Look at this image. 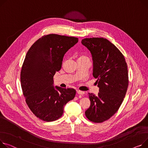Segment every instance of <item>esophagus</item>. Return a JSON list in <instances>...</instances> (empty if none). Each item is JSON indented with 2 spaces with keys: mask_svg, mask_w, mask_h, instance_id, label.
<instances>
[{
  "mask_svg": "<svg viewBox=\"0 0 148 148\" xmlns=\"http://www.w3.org/2000/svg\"><path fill=\"white\" fill-rule=\"evenodd\" d=\"M76 92H77V93L78 94H80V95H83V94L84 93V92L83 91H81V90H77Z\"/></svg>",
  "mask_w": 148,
  "mask_h": 148,
  "instance_id": "esophagus-1",
  "label": "esophagus"
}]
</instances>
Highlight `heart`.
<instances>
[{
  "instance_id": "b5f03b06",
  "label": "heart",
  "mask_w": 148,
  "mask_h": 148,
  "mask_svg": "<svg viewBox=\"0 0 148 148\" xmlns=\"http://www.w3.org/2000/svg\"><path fill=\"white\" fill-rule=\"evenodd\" d=\"M85 58H88L86 56H85V55H81L79 58H78V60H82V59H85Z\"/></svg>"
}]
</instances>
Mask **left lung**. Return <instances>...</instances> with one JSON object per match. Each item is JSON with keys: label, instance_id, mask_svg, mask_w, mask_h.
<instances>
[{"label": "left lung", "instance_id": "obj_1", "mask_svg": "<svg viewBox=\"0 0 148 148\" xmlns=\"http://www.w3.org/2000/svg\"><path fill=\"white\" fill-rule=\"evenodd\" d=\"M82 43L92 53L93 75L99 87L97 95L88 93L90 106L85 115L90 121L101 123L112 116L124 100L129 86L127 65L119 49L106 38H86Z\"/></svg>", "mask_w": 148, "mask_h": 148}]
</instances>
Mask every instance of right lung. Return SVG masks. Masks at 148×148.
<instances>
[{"label": "right lung", "instance_id": "right-lung-1", "mask_svg": "<svg viewBox=\"0 0 148 148\" xmlns=\"http://www.w3.org/2000/svg\"><path fill=\"white\" fill-rule=\"evenodd\" d=\"M78 41L74 37L45 35L26 54L20 75L23 93L29 110L43 121L60 119L64 106L75 97L74 88L54 87L53 78L61 70L65 53Z\"/></svg>", "mask_w": 148, "mask_h": 148}]
</instances>
